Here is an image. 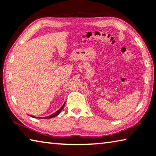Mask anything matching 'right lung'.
<instances>
[{
    "instance_id": "add662e5",
    "label": "right lung",
    "mask_w": 156,
    "mask_h": 156,
    "mask_svg": "<svg viewBox=\"0 0 156 156\" xmlns=\"http://www.w3.org/2000/svg\"><path fill=\"white\" fill-rule=\"evenodd\" d=\"M65 102L64 104H63V105L60 108V109L59 110H58L56 112H55L54 113H53V114H51V115H49V116H47V117H44L43 118H44V119H49V118H54L55 116H56V115H58L59 114V113H60V112H61L62 111V109H63V107H64V106H65ZM31 117H32V118H38V117H35V116H34V115H30Z\"/></svg>"
}]
</instances>
